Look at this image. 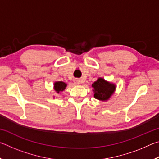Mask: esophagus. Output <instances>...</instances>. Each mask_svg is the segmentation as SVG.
<instances>
[{
	"mask_svg": "<svg viewBox=\"0 0 159 159\" xmlns=\"http://www.w3.org/2000/svg\"><path fill=\"white\" fill-rule=\"evenodd\" d=\"M74 83H75V84H76V85H80V83H81V82H80V80L79 79H74Z\"/></svg>",
	"mask_w": 159,
	"mask_h": 159,
	"instance_id": "esophagus-1",
	"label": "esophagus"
}]
</instances>
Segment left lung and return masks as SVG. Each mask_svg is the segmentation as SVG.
Masks as SVG:
<instances>
[{
    "mask_svg": "<svg viewBox=\"0 0 159 159\" xmlns=\"http://www.w3.org/2000/svg\"><path fill=\"white\" fill-rule=\"evenodd\" d=\"M94 88V97L101 101H107L111 98L116 90V85L107 81L102 78L99 79L92 84Z\"/></svg>",
    "mask_w": 159,
    "mask_h": 159,
    "instance_id": "8db88e82",
    "label": "left lung"
}]
</instances>
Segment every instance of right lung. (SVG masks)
Returning <instances> with one entry per match:
<instances>
[{
  "label": "right lung",
  "mask_w": 159,
  "mask_h": 159,
  "mask_svg": "<svg viewBox=\"0 0 159 159\" xmlns=\"http://www.w3.org/2000/svg\"><path fill=\"white\" fill-rule=\"evenodd\" d=\"M66 87V83L62 81H56L54 83V90L56 91L57 93H60L64 90Z\"/></svg>",
  "instance_id": "obj_1"
}]
</instances>
